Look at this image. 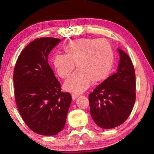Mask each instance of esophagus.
Instances as JSON below:
<instances>
[{
    "instance_id": "1",
    "label": "esophagus",
    "mask_w": 154,
    "mask_h": 154,
    "mask_svg": "<svg viewBox=\"0 0 154 154\" xmlns=\"http://www.w3.org/2000/svg\"><path fill=\"white\" fill-rule=\"evenodd\" d=\"M71 96H72V100H75V99H77V98H78V96H79V95H77V94H72L71 95Z\"/></svg>"
}]
</instances>
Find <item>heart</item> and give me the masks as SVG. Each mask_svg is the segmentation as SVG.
I'll return each mask as SVG.
<instances>
[{"instance_id":"obj_1","label":"heart","mask_w":154,"mask_h":154,"mask_svg":"<svg viewBox=\"0 0 154 154\" xmlns=\"http://www.w3.org/2000/svg\"><path fill=\"white\" fill-rule=\"evenodd\" d=\"M64 54H56L52 62L57 74L67 79L75 64L77 71L65 82L64 89L81 94L92 82H103L111 73L114 63L112 47L107 40L82 38L75 39L64 47Z\"/></svg>"}]
</instances>
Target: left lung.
<instances>
[{
  "mask_svg": "<svg viewBox=\"0 0 154 154\" xmlns=\"http://www.w3.org/2000/svg\"><path fill=\"white\" fill-rule=\"evenodd\" d=\"M119 62L111 75L89 94L90 114L96 124L111 129L124 123L131 113L136 99L133 64L126 53L118 49Z\"/></svg>",
  "mask_w": 154,
  "mask_h": 154,
  "instance_id": "1",
  "label": "left lung"
}]
</instances>
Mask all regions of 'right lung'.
<instances>
[{"mask_svg":"<svg viewBox=\"0 0 154 154\" xmlns=\"http://www.w3.org/2000/svg\"><path fill=\"white\" fill-rule=\"evenodd\" d=\"M60 39L52 37L32 41L21 52L14 71L15 103L29 128L52 136L62 130L72 98L61 85L48 58Z\"/></svg>","mask_w":154,"mask_h":154,"instance_id":"obj_1","label":"right lung"}]
</instances>
